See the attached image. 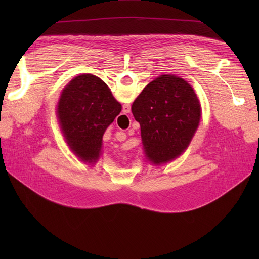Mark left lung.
<instances>
[{
  "mask_svg": "<svg viewBox=\"0 0 259 259\" xmlns=\"http://www.w3.org/2000/svg\"><path fill=\"white\" fill-rule=\"evenodd\" d=\"M132 112L140 124L146 158L155 165L184 153L199 127L201 105L182 77L163 74L134 100Z\"/></svg>",
  "mask_w": 259,
  "mask_h": 259,
  "instance_id": "obj_1",
  "label": "left lung"
}]
</instances>
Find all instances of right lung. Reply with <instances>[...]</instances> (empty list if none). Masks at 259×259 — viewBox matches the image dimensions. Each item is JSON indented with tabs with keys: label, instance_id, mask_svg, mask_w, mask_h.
Wrapping results in <instances>:
<instances>
[{
	"label": "right lung",
	"instance_id": "add662e5",
	"mask_svg": "<svg viewBox=\"0 0 259 259\" xmlns=\"http://www.w3.org/2000/svg\"><path fill=\"white\" fill-rule=\"evenodd\" d=\"M121 109L108 85L96 75H77L62 90L57 105L60 130L83 162L98 161L104 133Z\"/></svg>",
	"mask_w": 259,
	"mask_h": 259
}]
</instances>
